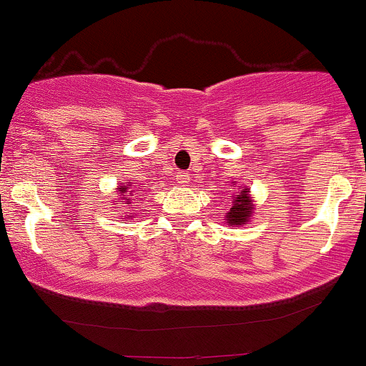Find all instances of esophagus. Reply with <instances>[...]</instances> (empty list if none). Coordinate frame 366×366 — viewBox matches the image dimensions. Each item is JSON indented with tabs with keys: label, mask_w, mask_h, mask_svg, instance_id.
Wrapping results in <instances>:
<instances>
[{
	"label": "esophagus",
	"mask_w": 366,
	"mask_h": 366,
	"mask_svg": "<svg viewBox=\"0 0 366 366\" xmlns=\"http://www.w3.org/2000/svg\"><path fill=\"white\" fill-rule=\"evenodd\" d=\"M176 179H178V183L179 184H188L190 183V174H188V172H184V171H182V172H178V176H176Z\"/></svg>",
	"instance_id": "34e87169"
}]
</instances>
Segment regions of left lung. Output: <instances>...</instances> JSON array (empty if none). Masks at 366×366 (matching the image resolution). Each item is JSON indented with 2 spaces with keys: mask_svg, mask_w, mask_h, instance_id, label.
I'll return each mask as SVG.
<instances>
[{
  "mask_svg": "<svg viewBox=\"0 0 366 366\" xmlns=\"http://www.w3.org/2000/svg\"><path fill=\"white\" fill-rule=\"evenodd\" d=\"M251 209H253L251 207V200L247 197L246 188H242L241 194L234 199V206L227 213V223H230V225H242L251 216Z\"/></svg>",
  "mask_w": 366,
  "mask_h": 366,
  "instance_id": "1",
  "label": "left lung"
}]
</instances>
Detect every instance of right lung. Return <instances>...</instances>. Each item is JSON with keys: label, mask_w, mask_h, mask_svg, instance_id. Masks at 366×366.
<instances>
[{"label": "right lung", "mask_w": 366, "mask_h": 366, "mask_svg": "<svg viewBox=\"0 0 366 366\" xmlns=\"http://www.w3.org/2000/svg\"><path fill=\"white\" fill-rule=\"evenodd\" d=\"M127 188H131V187H122V188H119V192L120 194H125V192H127ZM124 200H129V199L124 197Z\"/></svg>", "instance_id": "obj_1"}]
</instances>
